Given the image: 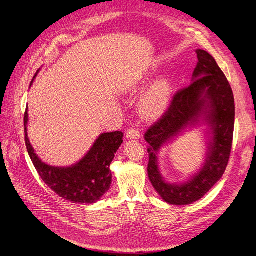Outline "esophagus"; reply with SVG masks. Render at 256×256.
<instances>
[{
	"instance_id": "1",
	"label": "esophagus",
	"mask_w": 256,
	"mask_h": 256,
	"mask_svg": "<svg viewBox=\"0 0 256 256\" xmlns=\"http://www.w3.org/2000/svg\"><path fill=\"white\" fill-rule=\"evenodd\" d=\"M127 136L130 138H136H136L141 136L140 129H138V127H134V126L129 127L128 130H127Z\"/></svg>"
}]
</instances>
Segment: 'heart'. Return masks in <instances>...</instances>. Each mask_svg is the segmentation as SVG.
I'll use <instances>...</instances> for the list:
<instances>
[{
	"label": "heart",
	"mask_w": 256,
	"mask_h": 256,
	"mask_svg": "<svg viewBox=\"0 0 256 256\" xmlns=\"http://www.w3.org/2000/svg\"><path fill=\"white\" fill-rule=\"evenodd\" d=\"M172 88L168 79L154 82L140 102V111L145 118H157L164 112L171 100Z\"/></svg>",
	"instance_id": "obj_1"
}]
</instances>
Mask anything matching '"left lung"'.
I'll return each instance as SVG.
<instances>
[{
  "instance_id": "8db88e82",
  "label": "left lung",
  "mask_w": 256,
  "mask_h": 256,
  "mask_svg": "<svg viewBox=\"0 0 256 256\" xmlns=\"http://www.w3.org/2000/svg\"><path fill=\"white\" fill-rule=\"evenodd\" d=\"M196 54L198 63L193 72V82L173 95L168 110L144 134L148 143L147 173L150 180L160 196L172 205H187L202 198L226 172L233 145V90L210 54L200 49L196 50ZM205 112L208 113V121L211 124L214 140L210 144L204 168L184 184L166 183L158 172V150Z\"/></svg>"
}]
</instances>
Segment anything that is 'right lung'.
Here are the masks:
<instances>
[{"instance_id": "add662e5", "label": "right lung", "mask_w": 256, "mask_h": 256, "mask_svg": "<svg viewBox=\"0 0 256 256\" xmlns=\"http://www.w3.org/2000/svg\"><path fill=\"white\" fill-rule=\"evenodd\" d=\"M36 76V74H35ZM33 82V81H32ZM28 108L24 113L26 145L36 171L58 196L72 203H95L110 189V164L122 143V131L100 134L90 150L78 164L69 168L50 166L36 156L28 134Z\"/></svg>"}]
</instances>
